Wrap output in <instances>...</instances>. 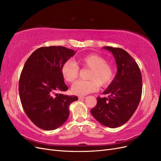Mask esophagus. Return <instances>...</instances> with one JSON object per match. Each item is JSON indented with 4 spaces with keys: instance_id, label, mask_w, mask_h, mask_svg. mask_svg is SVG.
I'll return each mask as SVG.
<instances>
[{
    "instance_id": "esophagus-1",
    "label": "esophagus",
    "mask_w": 161,
    "mask_h": 161,
    "mask_svg": "<svg viewBox=\"0 0 161 161\" xmlns=\"http://www.w3.org/2000/svg\"><path fill=\"white\" fill-rule=\"evenodd\" d=\"M85 98H86L85 97H79V100H83V99H85Z\"/></svg>"
}]
</instances>
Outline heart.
Segmentation results:
<instances>
[{"mask_svg":"<svg viewBox=\"0 0 161 161\" xmlns=\"http://www.w3.org/2000/svg\"><path fill=\"white\" fill-rule=\"evenodd\" d=\"M78 63L82 69H90L88 79L89 80H79L72 85V94L84 96L93 92L101 86H108L114 80L115 72L114 67L107 62L105 58L97 54H87L78 58ZM80 68L75 62L67 60L61 67L62 75L64 80L72 83L79 75Z\"/></svg>","mask_w":161,"mask_h":161,"instance_id":"1","label":"heart"}]
</instances>
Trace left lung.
I'll use <instances>...</instances> for the list:
<instances>
[{
	"label": "left lung",
	"mask_w": 161,
	"mask_h": 161,
	"mask_svg": "<svg viewBox=\"0 0 161 161\" xmlns=\"http://www.w3.org/2000/svg\"><path fill=\"white\" fill-rule=\"evenodd\" d=\"M103 48L113 53L118 72L103 92L109 95L108 98L97 97V105L91 112L102 125L115 128L127 122L137 109L142 95V79L138 65L127 52L119 47Z\"/></svg>",
	"instance_id": "obj_1"
}]
</instances>
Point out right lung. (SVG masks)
<instances>
[{
	"instance_id": "obj_1",
	"label": "right lung",
	"mask_w": 161,
	"mask_h": 161,
	"mask_svg": "<svg viewBox=\"0 0 161 161\" xmlns=\"http://www.w3.org/2000/svg\"><path fill=\"white\" fill-rule=\"evenodd\" d=\"M76 52L63 46L42 47L28 58L19 82V96L24 111L32 122L44 130L64 124L69 106L76 96L58 93L66 91L61 67Z\"/></svg>"
}]
</instances>
